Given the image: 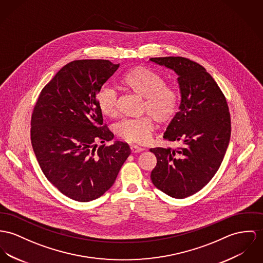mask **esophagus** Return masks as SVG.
I'll use <instances>...</instances> for the list:
<instances>
[{"mask_svg": "<svg viewBox=\"0 0 263 263\" xmlns=\"http://www.w3.org/2000/svg\"><path fill=\"white\" fill-rule=\"evenodd\" d=\"M130 149H131V152H132V153H139V152H141V151L144 150L142 147H139V146H137V145H131V146H130Z\"/></svg>", "mask_w": 263, "mask_h": 263, "instance_id": "34e87169", "label": "esophagus"}]
</instances>
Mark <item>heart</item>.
Masks as SVG:
<instances>
[{
	"mask_svg": "<svg viewBox=\"0 0 263 263\" xmlns=\"http://www.w3.org/2000/svg\"><path fill=\"white\" fill-rule=\"evenodd\" d=\"M123 88L142 98L143 112L150 114L159 124L171 121L177 113L179 96L176 89L164 84L161 77L146 68L134 67L127 71L121 79ZM98 106L103 115L115 117L118 114V95L110 88H102L98 94ZM155 128L150 116L124 119L116 126V132L123 140L144 144L149 141Z\"/></svg>",
	"mask_w": 263,
	"mask_h": 263,
	"instance_id": "obj_1",
	"label": "heart"
}]
</instances>
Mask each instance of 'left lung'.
I'll return each instance as SVG.
<instances>
[{"mask_svg":"<svg viewBox=\"0 0 263 263\" xmlns=\"http://www.w3.org/2000/svg\"><path fill=\"white\" fill-rule=\"evenodd\" d=\"M150 61L177 74L181 94L179 110L163 136L181 146L151 148L157 163L150 177L162 192L182 199L201 190L219 169L230 140V113L217 83L198 63L183 57Z\"/></svg>","mask_w":263,"mask_h":263,"instance_id":"8db88e82","label":"left lung"}]
</instances>
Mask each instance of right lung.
I'll return each mask as SVG.
<instances>
[{
    "label": "right lung",
    "instance_id": "right-lung-1",
    "mask_svg": "<svg viewBox=\"0 0 263 263\" xmlns=\"http://www.w3.org/2000/svg\"><path fill=\"white\" fill-rule=\"evenodd\" d=\"M118 68L109 60L68 63L42 89L32 113L31 141L43 173L79 202L102 196L131 153L124 142L106 145L114 134L103 124L97 99Z\"/></svg>",
    "mask_w": 263,
    "mask_h": 263
}]
</instances>
